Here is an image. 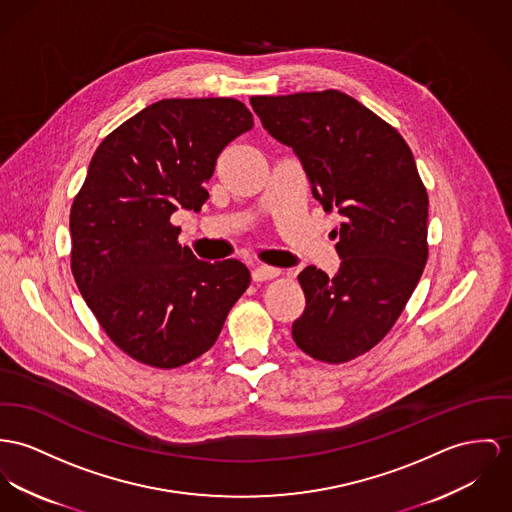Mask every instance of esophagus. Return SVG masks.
<instances>
[{"label": "esophagus", "instance_id": "1", "mask_svg": "<svg viewBox=\"0 0 512 512\" xmlns=\"http://www.w3.org/2000/svg\"><path fill=\"white\" fill-rule=\"evenodd\" d=\"M278 276V271L273 267H255L253 269V280L255 282H267V280H273Z\"/></svg>", "mask_w": 512, "mask_h": 512}]
</instances>
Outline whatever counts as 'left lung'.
<instances>
[{"instance_id":"1","label":"left lung","mask_w":512,"mask_h":512,"mask_svg":"<svg viewBox=\"0 0 512 512\" xmlns=\"http://www.w3.org/2000/svg\"><path fill=\"white\" fill-rule=\"evenodd\" d=\"M265 130L302 161L314 197L343 216L335 276L306 267L294 343L315 360L349 362L394 327L429 257V197L403 136L337 89L255 95Z\"/></svg>"}]
</instances>
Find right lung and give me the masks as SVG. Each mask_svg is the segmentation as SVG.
I'll use <instances>...</instances> for the list:
<instances>
[{"mask_svg":"<svg viewBox=\"0 0 512 512\" xmlns=\"http://www.w3.org/2000/svg\"><path fill=\"white\" fill-rule=\"evenodd\" d=\"M253 128L230 97L161 99L124 120L93 154L70 212L72 275L103 331L130 358L171 370L218 339L251 275L198 261L171 214L200 210L216 159Z\"/></svg>","mask_w":512,"mask_h":512,"instance_id":"1","label":"right lung"}]
</instances>
